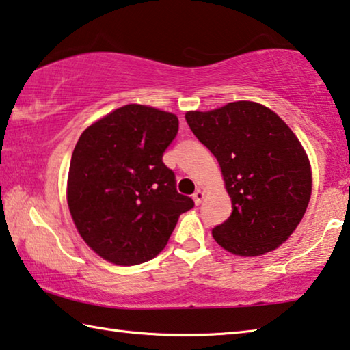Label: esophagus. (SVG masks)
Instances as JSON below:
<instances>
[{"instance_id":"34e87169","label":"esophagus","mask_w":350,"mask_h":350,"mask_svg":"<svg viewBox=\"0 0 350 350\" xmlns=\"http://www.w3.org/2000/svg\"><path fill=\"white\" fill-rule=\"evenodd\" d=\"M202 200H204V191L202 190H196L195 193H193V201H195L196 206H200Z\"/></svg>"}]
</instances>
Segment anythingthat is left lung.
I'll use <instances>...</instances> for the list:
<instances>
[{"instance_id": "1", "label": "left lung", "mask_w": 350, "mask_h": 350, "mask_svg": "<svg viewBox=\"0 0 350 350\" xmlns=\"http://www.w3.org/2000/svg\"><path fill=\"white\" fill-rule=\"evenodd\" d=\"M185 119L217 157L231 196V215L213 228V239L241 256L272 252L294 232L311 196L310 161L294 132L254 102L189 111Z\"/></svg>"}]
</instances>
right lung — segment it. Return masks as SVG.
I'll list each match as a JSON object with an SVG mask.
<instances>
[{
  "label": "right lung",
  "instance_id": "right-lung-1",
  "mask_svg": "<svg viewBox=\"0 0 350 350\" xmlns=\"http://www.w3.org/2000/svg\"><path fill=\"white\" fill-rule=\"evenodd\" d=\"M179 119L144 105H125L81 133L70 159L67 202L74 223L98 256L118 265L152 259L180 213L195 206L176 189L163 154Z\"/></svg>",
  "mask_w": 350,
  "mask_h": 350
}]
</instances>
